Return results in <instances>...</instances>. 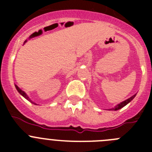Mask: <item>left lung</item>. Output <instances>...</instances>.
<instances>
[{"label":"left lung","mask_w":152,"mask_h":152,"mask_svg":"<svg viewBox=\"0 0 152 152\" xmlns=\"http://www.w3.org/2000/svg\"><path fill=\"white\" fill-rule=\"evenodd\" d=\"M135 95H136V94L133 95V96H132L131 97H129V99H127V100H124V101H123V102H122V103H119V104H118V105H116V107H114V108L110 109L109 110H119V109L123 108V107H125V106H126V105H127V104H128V103H129L130 101H131V100H133L134 97H135Z\"/></svg>","instance_id":"obj_1"}]
</instances>
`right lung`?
<instances>
[{"label":"right lung","mask_w":152,"mask_h":152,"mask_svg":"<svg viewBox=\"0 0 152 152\" xmlns=\"http://www.w3.org/2000/svg\"><path fill=\"white\" fill-rule=\"evenodd\" d=\"M15 87H16V89H17V91H18V92H19V93H20V94H21V95H22V96H23V97H25V98H26V100H29V101H30V102H31V103H33V104H36V103H34V102H33V101H32V100H30V99H29V96H27V94H26V93L24 92V91H22V90H21V89H20V88H19L18 86L15 85Z\"/></svg>","instance_id":"right-lung-1"}]
</instances>
